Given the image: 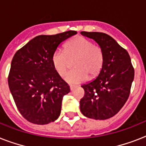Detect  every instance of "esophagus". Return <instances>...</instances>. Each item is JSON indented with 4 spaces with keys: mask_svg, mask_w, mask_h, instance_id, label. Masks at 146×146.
<instances>
[{
    "mask_svg": "<svg viewBox=\"0 0 146 146\" xmlns=\"http://www.w3.org/2000/svg\"><path fill=\"white\" fill-rule=\"evenodd\" d=\"M70 88L71 91H73V90H74V89L76 88V86H74V85H70Z\"/></svg>",
    "mask_w": 146,
    "mask_h": 146,
    "instance_id": "esophagus-1",
    "label": "esophagus"
}]
</instances>
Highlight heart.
I'll return each mask as SVG.
<instances>
[{
	"mask_svg": "<svg viewBox=\"0 0 146 146\" xmlns=\"http://www.w3.org/2000/svg\"><path fill=\"white\" fill-rule=\"evenodd\" d=\"M74 70L69 72L65 80L70 84H78L89 78L96 77L103 66L104 55L98 44H92L83 36H76L65 44L64 51L56 50L51 56L53 67L64 76L73 61Z\"/></svg>",
	"mask_w": 146,
	"mask_h": 146,
	"instance_id": "obj_1",
	"label": "heart"
}]
</instances>
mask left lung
Masks as SVG:
<instances>
[{
    "mask_svg": "<svg viewBox=\"0 0 146 146\" xmlns=\"http://www.w3.org/2000/svg\"><path fill=\"white\" fill-rule=\"evenodd\" d=\"M92 38L102 48L103 66L93 81L82 85L85 95L80 102L84 116L95 120L113 117L129 98L134 79V68L126 49L105 33L81 32Z\"/></svg>",
    "mask_w": 146,
    "mask_h": 146,
    "instance_id": "obj_1",
    "label": "left lung"
}]
</instances>
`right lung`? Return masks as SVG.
Wrapping results in <instances>:
<instances>
[{"mask_svg":"<svg viewBox=\"0 0 146 146\" xmlns=\"http://www.w3.org/2000/svg\"><path fill=\"white\" fill-rule=\"evenodd\" d=\"M76 33L36 36L13 57L8 85L18 111L29 122L48 124L60 116L63 97L70 89L53 67L51 56L62 42Z\"/></svg>","mask_w":146,"mask_h":146,"instance_id":"1","label":"right lung"}]
</instances>
